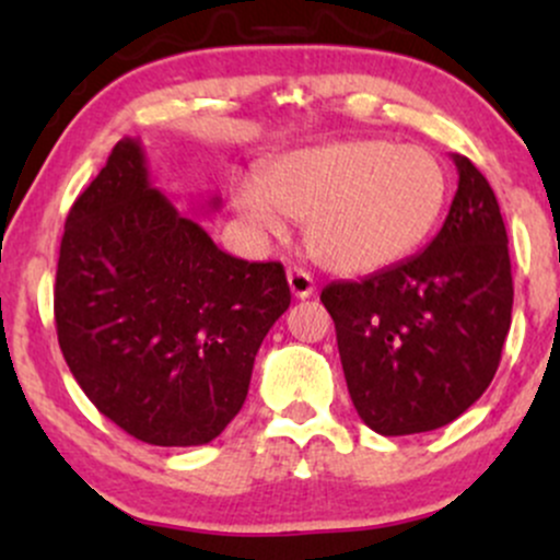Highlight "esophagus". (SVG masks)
Instances as JSON below:
<instances>
[{
	"label": "esophagus",
	"mask_w": 560,
	"mask_h": 560,
	"mask_svg": "<svg viewBox=\"0 0 560 560\" xmlns=\"http://www.w3.org/2000/svg\"><path fill=\"white\" fill-rule=\"evenodd\" d=\"M287 281H289V289H292V294L298 300L311 298V294L316 292V281H313V276L307 271H302V268H298V266L289 268Z\"/></svg>",
	"instance_id": "34e87169"
}]
</instances>
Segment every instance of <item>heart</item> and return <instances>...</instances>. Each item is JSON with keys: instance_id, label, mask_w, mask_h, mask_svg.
Instances as JSON below:
<instances>
[{"instance_id": "b5f03b06", "label": "heart", "mask_w": 560, "mask_h": 560, "mask_svg": "<svg viewBox=\"0 0 560 560\" xmlns=\"http://www.w3.org/2000/svg\"><path fill=\"white\" fill-rule=\"evenodd\" d=\"M447 178L423 147L347 139L273 160L231 189L234 210L258 240L305 221L311 258L337 273H371L408 258L445 208Z\"/></svg>"}]
</instances>
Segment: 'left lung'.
<instances>
[{
  "instance_id": "obj_1",
  "label": "left lung",
  "mask_w": 560,
  "mask_h": 560,
  "mask_svg": "<svg viewBox=\"0 0 560 560\" xmlns=\"http://www.w3.org/2000/svg\"><path fill=\"white\" fill-rule=\"evenodd\" d=\"M453 163L458 191L423 253L320 292L352 405L384 436L432 432L471 408L511 329L500 205L471 160L453 155Z\"/></svg>"
}]
</instances>
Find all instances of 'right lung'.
I'll return each mask as SVG.
<instances>
[{"label": "right lung", "instance_id": "obj_1", "mask_svg": "<svg viewBox=\"0 0 560 560\" xmlns=\"http://www.w3.org/2000/svg\"><path fill=\"white\" fill-rule=\"evenodd\" d=\"M289 300L281 262L226 255L152 186L137 139L70 208L57 342L96 410L147 445H208L229 427Z\"/></svg>", "mask_w": 560, "mask_h": 560}]
</instances>
